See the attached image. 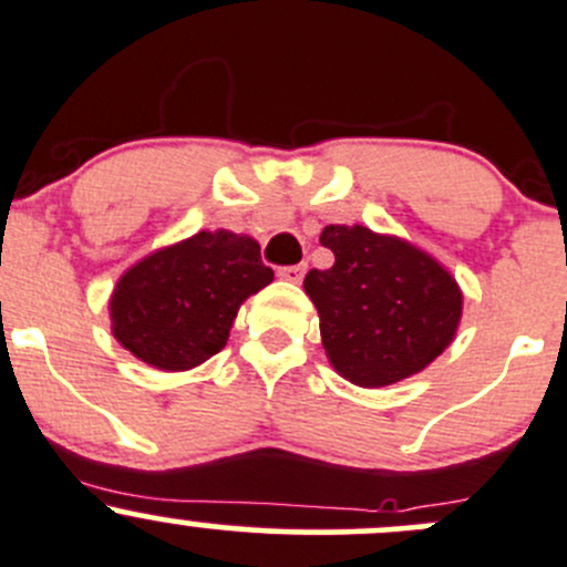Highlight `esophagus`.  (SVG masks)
<instances>
[{"label": "esophagus", "instance_id": "obj_1", "mask_svg": "<svg viewBox=\"0 0 567 567\" xmlns=\"http://www.w3.org/2000/svg\"><path fill=\"white\" fill-rule=\"evenodd\" d=\"M302 272H306V265H291V267H281L278 270V278H284V281H291L297 284L302 278Z\"/></svg>", "mask_w": 567, "mask_h": 567}]
</instances>
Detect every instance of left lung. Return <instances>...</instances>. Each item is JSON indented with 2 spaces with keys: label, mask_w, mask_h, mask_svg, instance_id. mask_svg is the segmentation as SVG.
<instances>
[{
  "label": "left lung",
  "mask_w": 567,
  "mask_h": 567,
  "mask_svg": "<svg viewBox=\"0 0 567 567\" xmlns=\"http://www.w3.org/2000/svg\"><path fill=\"white\" fill-rule=\"evenodd\" d=\"M330 270L306 276L332 369L360 388L423 371L451 347L461 322L456 278L425 250L365 226H324Z\"/></svg>",
  "instance_id": "8db88e82"
}]
</instances>
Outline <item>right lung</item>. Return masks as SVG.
<instances>
[{"label":"right lung","instance_id":"right-lung-1","mask_svg":"<svg viewBox=\"0 0 567 567\" xmlns=\"http://www.w3.org/2000/svg\"><path fill=\"white\" fill-rule=\"evenodd\" d=\"M270 281L254 237L198 231L144 256L116 281L111 332L142 363L196 369L226 347L243 302Z\"/></svg>","mask_w":567,"mask_h":567}]
</instances>
